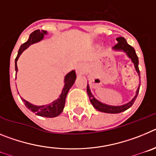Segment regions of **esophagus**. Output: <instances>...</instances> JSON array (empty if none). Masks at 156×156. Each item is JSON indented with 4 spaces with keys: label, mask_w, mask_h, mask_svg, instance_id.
<instances>
[{
    "label": "esophagus",
    "mask_w": 156,
    "mask_h": 156,
    "mask_svg": "<svg viewBox=\"0 0 156 156\" xmlns=\"http://www.w3.org/2000/svg\"><path fill=\"white\" fill-rule=\"evenodd\" d=\"M76 71L77 74H83V73L85 72L84 65H78V66H76Z\"/></svg>",
    "instance_id": "1"
}]
</instances>
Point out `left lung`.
<instances>
[{"mask_svg": "<svg viewBox=\"0 0 156 156\" xmlns=\"http://www.w3.org/2000/svg\"><path fill=\"white\" fill-rule=\"evenodd\" d=\"M116 41H118V43L113 47V49L115 51H124L125 53L126 54V55L131 59L132 62L134 65L135 69H136L137 73H138L139 78H140V70H139L138 68V58H137V54L135 52L134 48H133V47L130 46L129 44H128L124 37H118V38H116ZM139 89H140V86L138 87L137 91H136V95H135L134 97H133V98L129 102L126 103V104L125 105H122L113 106L104 104V103H101V101H99L98 100H97V99L94 97L91 92H90V87H89V84H88V83L87 86V94L88 96H89V98H90V103L92 104V105H93L96 109L98 110V111L102 112H105V113L112 114L119 113V112L126 111V109L130 108V107L133 105V103H134L136 98H137V94H138L139 92Z\"/></svg>", "mask_w": 156, "mask_h": 156, "instance_id": "obj_1", "label": "left lung"}]
</instances>
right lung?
<instances>
[{
  "mask_svg": "<svg viewBox=\"0 0 156 156\" xmlns=\"http://www.w3.org/2000/svg\"><path fill=\"white\" fill-rule=\"evenodd\" d=\"M46 34H48V33L45 30H41V31L40 30H35V31H34L30 34L28 41L21 45V47L19 48V52H18L17 57L16 58V73L18 72L17 61L19 56L21 55V54L31 44L39 42L41 40H43L44 35H46ZM76 73L74 70L66 74L64 80L65 85L62 89V94H60V96H59V98L57 100L54 101L53 102L51 103V104L40 106L34 105L31 104V103L24 100V99H22V100H23V101H24V104L25 105L27 106V108L30 109L31 112H34L36 115L43 117H48V118H53V117L58 116V115H60L62 112L63 108L65 107V103H66V95L68 94L71 87L73 85L74 82L76 80Z\"/></svg>",
  "mask_w": 156,
  "mask_h": 156,
  "instance_id": "right-lung-1",
  "label": "right lung"
}]
</instances>
